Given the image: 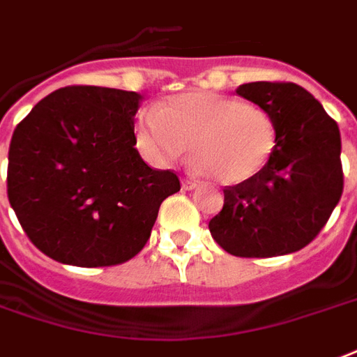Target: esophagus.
<instances>
[{"instance_id":"1","label":"esophagus","mask_w":357,"mask_h":357,"mask_svg":"<svg viewBox=\"0 0 357 357\" xmlns=\"http://www.w3.org/2000/svg\"><path fill=\"white\" fill-rule=\"evenodd\" d=\"M199 184L196 181H190V178H184L182 181V190H196Z\"/></svg>"}]
</instances>
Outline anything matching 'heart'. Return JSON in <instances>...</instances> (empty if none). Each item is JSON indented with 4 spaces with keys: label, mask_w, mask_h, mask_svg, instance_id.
I'll return each mask as SVG.
<instances>
[{
    "label": "heart",
    "mask_w": 357,
    "mask_h": 357,
    "mask_svg": "<svg viewBox=\"0 0 357 357\" xmlns=\"http://www.w3.org/2000/svg\"><path fill=\"white\" fill-rule=\"evenodd\" d=\"M135 144L155 167L181 160L192 144L196 171L220 184H241L268 165L275 125L266 110L241 98L188 91L139 112Z\"/></svg>",
    "instance_id": "obj_1"
}]
</instances>
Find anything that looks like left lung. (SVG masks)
Wrapping results in <instances>:
<instances>
[{
    "label": "left lung",
    "instance_id": "left-lung-1",
    "mask_svg": "<svg viewBox=\"0 0 357 357\" xmlns=\"http://www.w3.org/2000/svg\"><path fill=\"white\" fill-rule=\"evenodd\" d=\"M236 93L274 119L275 148L255 178L225 188L211 236L234 257L295 253L319 234L342 196L339 125L296 83H243Z\"/></svg>",
    "mask_w": 357,
    "mask_h": 357
}]
</instances>
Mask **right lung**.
I'll use <instances>...</instances> for the list:
<instances>
[{"label":"right lung","instance_id":"add662e5","mask_svg":"<svg viewBox=\"0 0 357 357\" xmlns=\"http://www.w3.org/2000/svg\"><path fill=\"white\" fill-rule=\"evenodd\" d=\"M135 91L74 85L36 104L13 132L7 196L41 253L114 266L146 245L161 202L181 190L135 148Z\"/></svg>","mask_w":357,"mask_h":357}]
</instances>
